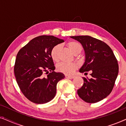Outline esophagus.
I'll return each mask as SVG.
<instances>
[{"label":"esophagus","instance_id":"34e87169","mask_svg":"<svg viewBox=\"0 0 126 126\" xmlns=\"http://www.w3.org/2000/svg\"><path fill=\"white\" fill-rule=\"evenodd\" d=\"M65 77L66 79H72L74 78V76H69V75H65Z\"/></svg>","mask_w":126,"mask_h":126}]
</instances>
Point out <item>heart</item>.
<instances>
[{
  "mask_svg": "<svg viewBox=\"0 0 126 126\" xmlns=\"http://www.w3.org/2000/svg\"><path fill=\"white\" fill-rule=\"evenodd\" d=\"M68 46L73 54L82 50V46L79 43L75 41H70L68 44ZM60 46L59 45L54 46L50 51V56L51 59L54 61H57L58 60V52L60 51ZM77 65L75 63H61L57 65V71L66 74L70 75L76 69Z\"/></svg>",
  "mask_w": 126,
  "mask_h": 126,
  "instance_id": "obj_1",
  "label": "heart"
}]
</instances>
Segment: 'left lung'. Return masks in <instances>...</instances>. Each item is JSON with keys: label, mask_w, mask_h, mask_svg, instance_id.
I'll return each instance as SVG.
<instances>
[{"label": "left lung", "mask_w": 126, "mask_h": 126, "mask_svg": "<svg viewBox=\"0 0 126 126\" xmlns=\"http://www.w3.org/2000/svg\"><path fill=\"white\" fill-rule=\"evenodd\" d=\"M82 45L85 62L80 73L91 72L92 78L82 77L84 84L77 90L81 99L94 103L107 97L112 90L118 77L119 66L112 50L106 43L88 35L72 36Z\"/></svg>", "instance_id": "obj_1"}]
</instances>
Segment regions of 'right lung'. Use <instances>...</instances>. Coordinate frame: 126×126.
<instances>
[{"mask_svg": "<svg viewBox=\"0 0 126 126\" xmlns=\"http://www.w3.org/2000/svg\"><path fill=\"white\" fill-rule=\"evenodd\" d=\"M64 40L53 35H41L32 39L16 55L14 66L15 79L22 92L36 104L51 101L56 94L57 84L65 78L61 72H54L50 51ZM51 72L45 78L43 73Z\"/></svg>", "mask_w": 126, "mask_h": 126, "instance_id": "obj_1", "label": "right lung"}]
</instances>
